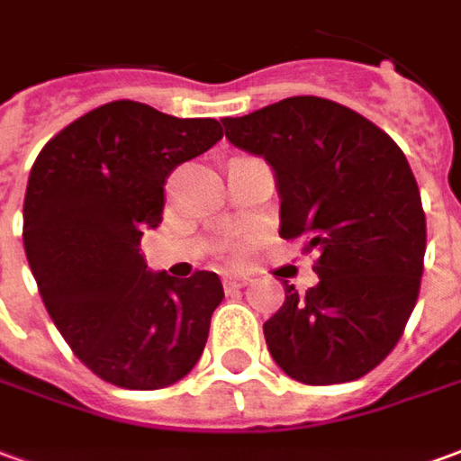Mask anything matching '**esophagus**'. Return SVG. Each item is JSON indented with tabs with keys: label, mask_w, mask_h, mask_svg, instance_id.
Returning a JSON list of instances; mask_svg holds the SVG:
<instances>
[{
	"label": "esophagus",
	"mask_w": 461,
	"mask_h": 461,
	"mask_svg": "<svg viewBox=\"0 0 461 461\" xmlns=\"http://www.w3.org/2000/svg\"><path fill=\"white\" fill-rule=\"evenodd\" d=\"M221 285L227 292H234V289H241V286L249 285V276L244 275H224L221 276Z\"/></svg>",
	"instance_id": "esophagus-1"
}]
</instances>
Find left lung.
<instances>
[{"label": "left lung", "instance_id": "obj_1", "mask_svg": "<svg viewBox=\"0 0 461 461\" xmlns=\"http://www.w3.org/2000/svg\"><path fill=\"white\" fill-rule=\"evenodd\" d=\"M227 140L272 167L279 234L307 240L320 282L264 321L276 366L302 384L372 372L417 304L427 224L410 162L389 134L321 96H289L224 117Z\"/></svg>", "mask_w": 461, "mask_h": 461}]
</instances>
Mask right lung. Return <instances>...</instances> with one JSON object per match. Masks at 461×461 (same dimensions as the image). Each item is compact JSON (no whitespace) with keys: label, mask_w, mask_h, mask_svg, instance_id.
<instances>
[{"label":"right lung","mask_w":461,"mask_h":461,"mask_svg":"<svg viewBox=\"0 0 461 461\" xmlns=\"http://www.w3.org/2000/svg\"><path fill=\"white\" fill-rule=\"evenodd\" d=\"M220 140L217 119L122 99L64 127L29 172V269L72 352L109 384L169 387L204 352L220 276L152 272L140 240L162 221L167 176Z\"/></svg>","instance_id":"obj_1"}]
</instances>
